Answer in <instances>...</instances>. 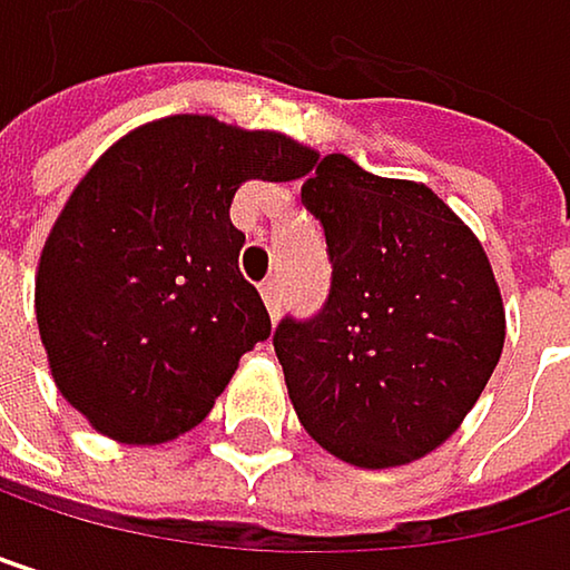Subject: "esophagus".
<instances>
[{
    "instance_id": "1",
    "label": "esophagus",
    "mask_w": 570,
    "mask_h": 570,
    "mask_svg": "<svg viewBox=\"0 0 570 570\" xmlns=\"http://www.w3.org/2000/svg\"><path fill=\"white\" fill-rule=\"evenodd\" d=\"M259 294H263V304H266L269 317L276 321V317H279V301H283V294H279V283H276V279H266L263 287H259Z\"/></svg>"
}]
</instances>
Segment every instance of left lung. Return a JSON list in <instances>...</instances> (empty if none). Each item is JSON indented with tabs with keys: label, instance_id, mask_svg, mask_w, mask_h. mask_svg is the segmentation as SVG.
Wrapping results in <instances>:
<instances>
[{
	"label": "left lung",
	"instance_id": "obj_1",
	"mask_svg": "<svg viewBox=\"0 0 570 570\" xmlns=\"http://www.w3.org/2000/svg\"><path fill=\"white\" fill-rule=\"evenodd\" d=\"M301 187L324 225L332 294L311 321H279L273 348L304 431L358 469L441 448L482 396L507 311L475 232L428 184L314 160Z\"/></svg>",
	"mask_w": 570,
	"mask_h": 570
}]
</instances>
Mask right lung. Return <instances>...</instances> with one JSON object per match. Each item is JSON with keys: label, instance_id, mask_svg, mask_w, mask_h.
<instances>
[{"label": "right lung", "instance_id": "1", "mask_svg": "<svg viewBox=\"0 0 570 570\" xmlns=\"http://www.w3.org/2000/svg\"><path fill=\"white\" fill-rule=\"evenodd\" d=\"M311 146L212 116L126 132L78 180L37 266V324L50 376L119 444L198 428L269 314L238 273L246 235L228 218L246 180H297Z\"/></svg>", "mask_w": 570, "mask_h": 570}]
</instances>
